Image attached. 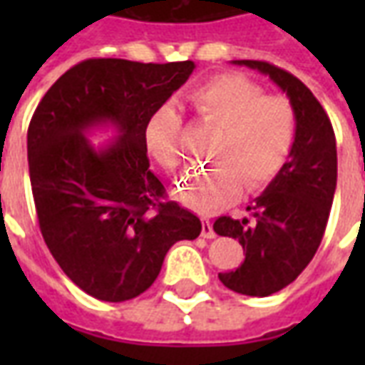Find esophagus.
<instances>
[{"label":"esophagus","instance_id":"34e87169","mask_svg":"<svg viewBox=\"0 0 365 365\" xmlns=\"http://www.w3.org/2000/svg\"><path fill=\"white\" fill-rule=\"evenodd\" d=\"M201 237L203 238H215L217 235H215L213 230V225H211V221L209 219H203V222H201Z\"/></svg>","mask_w":365,"mask_h":365}]
</instances>
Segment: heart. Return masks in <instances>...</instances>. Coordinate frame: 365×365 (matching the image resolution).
<instances>
[{"label": "heart", "mask_w": 365, "mask_h": 365, "mask_svg": "<svg viewBox=\"0 0 365 365\" xmlns=\"http://www.w3.org/2000/svg\"><path fill=\"white\" fill-rule=\"evenodd\" d=\"M193 111L205 125L221 128L211 158L217 166L185 175L175 195L199 213L230 205L246 187L258 191L282 172L295 143L297 119L282 96L264 93L260 83L242 74H221L190 91ZM146 148L166 170L183 164L182 119L164 105L144 128Z\"/></svg>", "instance_id": "heart-1"}]
</instances>
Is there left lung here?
<instances>
[{"instance_id":"left-lung-1","label":"left lung","mask_w":365,"mask_h":365,"mask_svg":"<svg viewBox=\"0 0 365 365\" xmlns=\"http://www.w3.org/2000/svg\"><path fill=\"white\" fill-rule=\"evenodd\" d=\"M235 64L269 76L293 105L297 130L289 160L248 211L256 221L219 217L213 229L237 238L245 262L219 274L225 287L268 297L297 279L313 260L329 222L336 190V138L327 111L305 83L264 60H235Z\"/></svg>"}]
</instances>
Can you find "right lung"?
I'll list each match as a JSON object with an SVG mask.
<instances>
[{
  "mask_svg": "<svg viewBox=\"0 0 365 365\" xmlns=\"http://www.w3.org/2000/svg\"><path fill=\"white\" fill-rule=\"evenodd\" d=\"M191 60L143 64L83 60L44 93L27 133L38 227L62 272L91 297H138L178 240L201 232L195 215L170 201L152 174L144 128L185 83ZM113 122L120 136L97 151L83 136Z\"/></svg>",
  "mask_w": 365,
  "mask_h": 365,
  "instance_id": "obj_1",
  "label": "right lung"
}]
</instances>
